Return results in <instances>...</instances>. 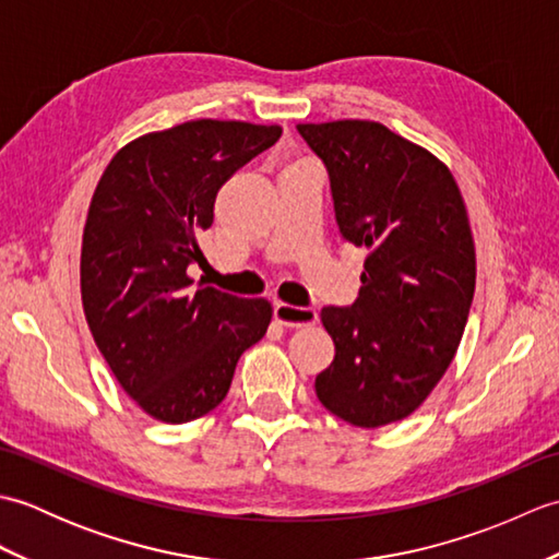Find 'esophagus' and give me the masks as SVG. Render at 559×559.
Here are the masks:
<instances>
[{
  "mask_svg": "<svg viewBox=\"0 0 559 559\" xmlns=\"http://www.w3.org/2000/svg\"><path fill=\"white\" fill-rule=\"evenodd\" d=\"M273 317H276L283 326H295V329L312 326L319 319L314 307H295V305H286V302H278L276 307H273Z\"/></svg>",
  "mask_w": 559,
  "mask_h": 559,
  "instance_id": "obj_1",
  "label": "esophagus"
}]
</instances>
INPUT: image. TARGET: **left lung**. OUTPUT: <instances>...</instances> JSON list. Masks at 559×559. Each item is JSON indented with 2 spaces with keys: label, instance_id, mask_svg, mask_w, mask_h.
<instances>
[{
  "label": "left lung",
  "instance_id": "8db88e82",
  "mask_svg": "<svg viewBox=\"0 0 559 559\" xmlns=\"http://www.w3.org/2000/svg\"><path fill=\"white\" fill-rule=\"evenodd\" d=\"M329 173L343 240L367 249L350 307H324L336 355L314 379L355 427L406 418L454 360L476 290V247L456 180L384 124H298Z\"/></svg>",
  "mask_w": 559,
  "mask_h": 559
}]
</instances>
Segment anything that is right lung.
Masks as SVG:
<instances>
[{"label": "right lung", "mask_w": 559, "mask_h": 559, "mask_svg": "<svg viewBox=\"0 0 559 559\" xmlns=\"http://www.w3.org/2000/svg\"><path fill=\"white\" fill-rule=\"evenodd\" d=\"M278 124L194 120L139 136L105 168L81 247V300L112 374L151 418L189 423L225 399L271 305L194 283L218 189Z\"/></svg>", "instance_id": "1"}]
</instances>
